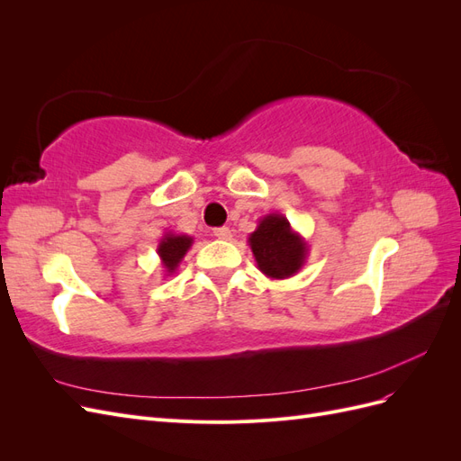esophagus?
<instances>
[{
  "instance_id": "esophagus-1",
  "label": "esophagus",
  "mask_w": 461,
  "mask_h": 461,
  "mask_svg": "<svg viewBox=\"0 0 461 461\" xmlns=\"http://www.w3.org/2000/svg\"><path fill=\"white\" fill-rule=\"evenodd\" d=\"M213 236L215 239H219V240H230V229H227V227H217V229H213Z\"/></svg>"
}]
</instances>
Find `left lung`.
I'll list each match as a JSON object with an SVG mask.
<instances>
[{
	"instance_id": "left-lung-1",
	"label": "left lung",
	"mask_w": 461,
	"mask_h": 461,
	"mask_svg": "<svg viewBox=\"0 0 461 461\" xmlns=\"http://www.w3.org/2000/svg\"><path fill=\"white\" fill-rule=\"evenodd\" d=\"M258 269L269 278L294 276L308 259L310 246L303 236L290 227L283 213L259 219L258 229L248 236Z\"/></svg>"
}]
</instances>
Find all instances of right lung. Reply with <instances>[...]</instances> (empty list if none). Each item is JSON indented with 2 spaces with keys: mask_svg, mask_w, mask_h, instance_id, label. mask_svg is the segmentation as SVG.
<instances>
[{
  "mask_svg": "<svg viewBox=\"0 0 461 461\" xmlns=\"http://www.w3.org/2000/svg\"><path fill=\"white\" fill-rule=\"evenodd\" d=\"M192 244H194V239L188 234L165 232L161 236V240L158 244V256L165 269V276H171L176 273L180 261H183Z\"/></svg>",
  "mask_w": 461,
  "mask_h": 461,
  "instance_id": "obj_1",
  "label": "right lung"
}]
</instances>
